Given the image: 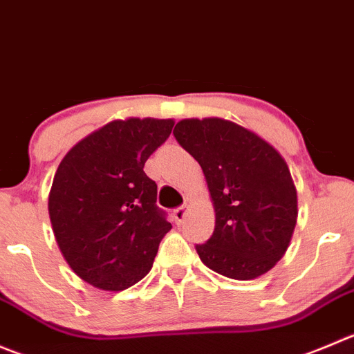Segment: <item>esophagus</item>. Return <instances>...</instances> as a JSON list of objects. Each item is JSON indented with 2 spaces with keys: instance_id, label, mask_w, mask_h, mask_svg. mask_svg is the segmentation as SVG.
I'll list each match as a JSON object with an SVG mask.
<instances>
[{
  "instance_id": "esophagus-1",
  "label": "esophagus",
  "mask_w": 354,
  "mask_h": 354,
  "mask_svg": "<svg viewBox=\"0 0 354 354\" xmlns=\"http://www.w3.org/2000/svg\"><path fill=\"white\" fill-rule=\"evenodd\" d=\"M185 216H187V207H185V205L176 207L173 211V218H174V221H176V225H181V223H183Z\"/></svg>"
}]
</instances>
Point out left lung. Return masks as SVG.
<instances>
[{"instance_id": "8db88e82", "label": "left lung", "mask_w": 354, "mask_h": 354, "mask_svg": "<svg viewBox=\"0 0 354 354\" xmlns=\"http://www.w3.org/2000/svg\"><path fill=\"white\" fill-rule=\"evenodd\" d=\"M173 135L201 164L214 204V232L195 245L202 263L233 280L270 272L297 221V192L283 157L226 119H183Z\"/></svg>"}]
</instances>
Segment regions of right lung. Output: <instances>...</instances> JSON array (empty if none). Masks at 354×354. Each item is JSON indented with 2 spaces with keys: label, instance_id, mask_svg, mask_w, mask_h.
Segmentation results:
<instances>
[{
  "label": "right lung",
  "instance_id": "1",
  "mask_svg": "<svg viewBox=\"0 0 354 354\" xmlns=\"http://www.w3.org/2000/svg\"><path fill=\"white\" fill-rule=\"evenodd\" d=\"M173 126V119L112 121L62 159L48 211L65 261L84 282L118 292L152 268L171 223L143 166Z\"/></svg>",
  "mask_w": 354,
  "mask_h": 354
}]
</instances>
